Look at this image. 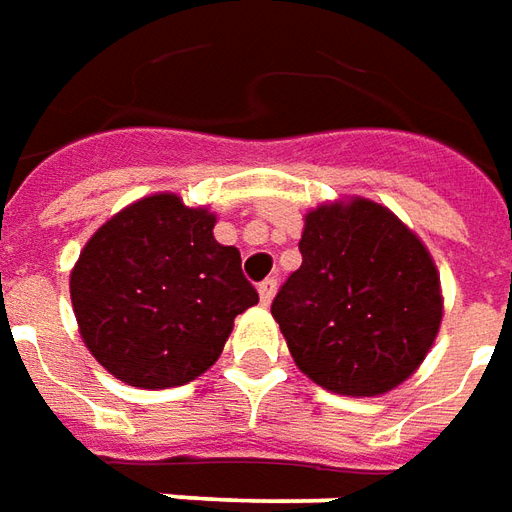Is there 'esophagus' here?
<instances>
[{
    "mask_svg": "<svg viewBox=\"0 0 512 512\" xmlns=\"http://www.w3.org/2000/svg\"><path fill=\"white\" fill-rule=\"evenodd\" d=\"M275 289H278V278H264L262 284H259V297H262L264 306H270V300H273Z\"/></svg>",
    "mask_w": 512,
    "mask_h": 512,
    "instance_id": "1",
    "label": "esophagus"
}]
</instances>
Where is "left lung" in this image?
<instances>
[{"label":"left lung","instance_id":"left-lung-1","mask_svg":"<svg viewBox=\"0 0 512 512\" xmlns=\"http://www.w3.org/2000/svg\"><path fill=\"white\" fill-rule=\"evenodd\" d=\"M300 256L270 308L295 364L350 397L400 386L441 325L436 264L419 237L355 198L308 212Z\"/></svg>","mask_w":512,"mask_h":512}]
</instances>
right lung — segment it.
Masks as SVG:
<instances>
[{
    "mask_svg": "<svg viewBox=\"0 0 512 512\" xmlns=\"http://www.w3.org/2000/svg\"><path fill=\"white\" fill-rule=\"evenodd\" d=\"M215 215L162 192L107 220L79 253L71 303L93 358L140 389L190 383L223 353L234 317L259 303Z\"/></svg>",
    "mask_w": 512,
    "mask_h": 512,
    "instance_id": "obj_1",
    "label": "right lung"
}]
</instances>
